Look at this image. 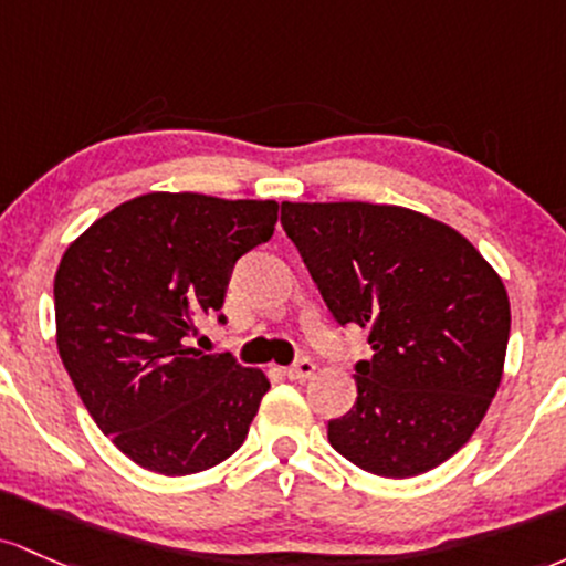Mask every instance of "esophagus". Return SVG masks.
I'll return each mask as SVG.
<instances>
[{"instance_id":"1","label":"esophagus","mask_w":566,"mask_h":566,"mask_svg":"<svg viewBox=\"0 0 566 566\" xmlns=\"http://www.w3.org/2000/svg\"><path fill=\"white\" fill-rule=\"evenodd\" d=\"M313 374H315V364L310 358H300L294 366L285 368V377L296 379V382H304V379H310Z\"/></svg>"}]
</instances>
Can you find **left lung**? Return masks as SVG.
Segmentation results:
<instances>
[{"mask_svg":"<svg viewBox=\"0 0 566 566\" xmlns=\"http://www.w3.org/2000/svg\"><path fill=\"white\" fill-rule=\"evenodd\" d=\"M283 230L339 326L368 328L358 398L328 441L360 471L409 479L484 420L511 334L505 285L452 227L398 206L283 202Z\"/></svg>","mask_w":566,"mask_h":566,"instance_id":"left-lung-1","label":"left lung"}]
</instances>
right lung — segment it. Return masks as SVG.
<instances>
[{"mask_svg": "<svg viewBox=\"0 0 566 566\" xmlns=\"http://www.w3.org/2000/svg\"><path fill=\"white\" fill-rule=\"evenodd\" d=\"M275 221V200L151 192L101 216L63 253L61 360L101 433L146 471H208L249 436L270 382L230 353L195 350L189 336L224 307L234 262Z\"/></svg>", "mask_w": 566, "mask_h": 566, "instance_id": "obj_1", "label": "right lung"}]
</instances>
